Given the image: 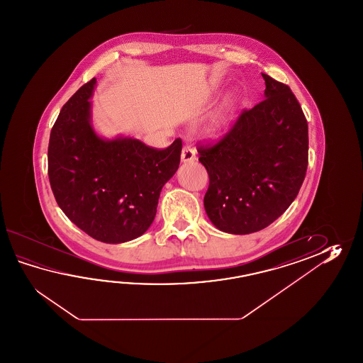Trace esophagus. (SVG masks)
Listing matches in <instances>:
<instances>
[{
  "label": "esophagus",
  "mask_w": 363,
  "mask_h": 363,
  "mask_svg": "<svg viewBox=\"0 0 363 363\" xmlns=\"http://www.w3.org/2000/svg\"><path fill=\"white\" fill-rule=\"evenodd\" d=\"M196 160V147L191 144H185L182 150V161L183 162H193Z\"/></svg>",
  "instance_id": "esophagus-1"
}]
</instances>
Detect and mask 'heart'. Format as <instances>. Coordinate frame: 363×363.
I'll return each mask as SVG.
<instances>
[{
  "mask_svg": "<svg viewBox=\"0 0 363 363\" xmlns=\"http://www.w3.org/2000/svg\"><path fill=\"white\" fill-rule=\"evenodd\" d=\"M224 119L220 116H216V119L213 121V124H211V127H210V135H213V136H218V135H220L224 130Z\"/></svg>",
  "mask_w": 363,
  "mask_h": 363,
  "instance_id": "1",
  "label": "heart"
}]
</instances>
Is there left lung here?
Segmentation results:
<instances>
[{
  "label": "left lung",
  "instance_id": "1",
  "mask_svg": "<svg viewBox=\"0 0 363 363\" xmlns=\"http://www.w3.org/2000/svg\"><path fill=\"white\" fill-rule=\"evenodd\" d=\"M264 100L244 108L216 144H200L203 205L220 231H261L297 197L308 170V121L286 84L262 74Z\"/></svg>",
  "mask_w": 363,
  "mask_h": 363
}]
</instances>
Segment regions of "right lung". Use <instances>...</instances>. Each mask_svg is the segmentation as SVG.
Masks as SVG:
<instances>
[{
	"label": "right lung",
	"instance_id": "right-lung-1",
	"mask_svg": "<svg viewBox=\"0 0 363 363\" xmlns=\"http://www.w3.org/2000/svg\"><path fill=\"white\" fill-rule=\"evenodd\" d=\"M94 85L93 77L63 105L50 132L48 175L58 206L72 223L93 239L121 244L153 223L183 144L177 139L157 149L131 138L101 139L91 124Z\"/></svg>",
	"mask_w": 363,
	"mask_h": 363
}]
</instances>
